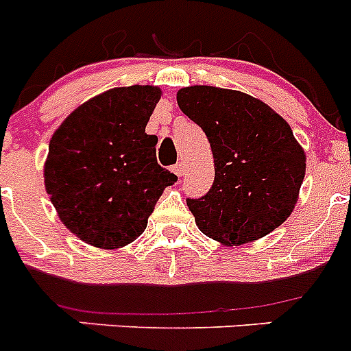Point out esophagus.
Masks as SVG:
<instances>
[{"mask_svg":"<svg viewBox=\"0 0 351 351\" xmlns=\"http://www.w3.org/2000/svg\"><path fill=\"white\" fill-rule=\"evenodd\" d=\"M172 172L176 173V176H179V178H181L182 173H184V165H182V163H178V165H173L172 167Z\"/></svg>","mask_w":351,"mask_h":351,"instance_id":"34e87169","label":"esophagus"}]
</instances>
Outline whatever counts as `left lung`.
Instances as JSON below:
<instances>
[{"label":"left lung","instance_id":"1","mask_svg":"<svg viewBox=\"0 0 351 351\" xmlns=\"http://www.w3.org/2000/svg\"><path fill=\"white\" fill-rule=\"evenodd\" d=\"M178 105L210 144L213 188L188 198L198 230L241 246L283 225L299 200L306 153L290 125L267 104L235 89L190 86Z\"/></svg>","mask_w":351,"mask_h":351}]
</instances>
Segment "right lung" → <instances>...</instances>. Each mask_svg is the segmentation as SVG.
<instances>
[{"label":"right lung","mask_w":351,"mask_h":351,"mask_svg":"<svg viewBox=\"0 0 351 351\" xmlns=\"http://www.w3.org/2000/svg\"><path fill=\"white\" fill-rule=\"evenodd\" d=\"M161 98L156 86L114 88L77 107L49 142L45 191L61 223L101 250L133 243L158 198L178 178L156 161L147 121Z\"/></svg>","instance_id":"add662e5"}]
</instances>
